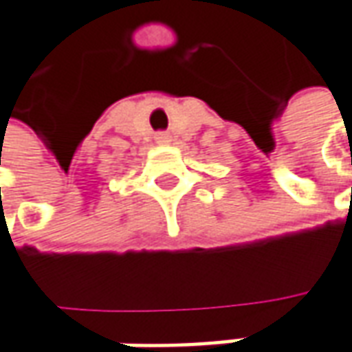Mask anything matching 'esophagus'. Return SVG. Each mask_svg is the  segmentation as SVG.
<instances>
[{"label": "esophagus", "mask_w": 352, "mask_h": 352, "mask_svg": "<svg viewBox=\"0 0 352 352\" xmlns=\"http://www.w3.org/2000/svg\"><path fill=\"white\" fill-rule=\"evenodd\" d=\"M157 139H159V141H161V143H165V141H169V137H167V135H159V137H157Z\"/></svg>", "instance_id": "esophagus-1"}]
</instances>
